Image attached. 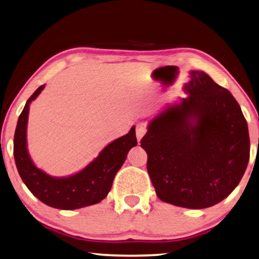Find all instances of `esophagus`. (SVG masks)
I'll list each match as a JSON object with an SVG mask.
<instances>
[{
	"instance_id": "34e87169",
	"label": "esophagus",
	"mask_w": 259,
	"mask_h": 259,
	"mask_svg": "<svg viewBox=\"0 0 259 259\" xmlns=\"http://www.w3.org/2000/svg\"><path fill=\"white\" fill-rule=\"evenodd\" d=\"M147 131H148L147 122H144V121L138 122L137 126H135V132H137L138 141H140V140H141L144 137V134L147 133Z\"/></svg>"
}]
</instances>
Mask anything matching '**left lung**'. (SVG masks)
I'll return each mask as SVG.
<instances>
[{"label":"left lung","instance_id":"obj_1","mask_svg":"<svg viewBox=\"0 0 259 259\" xmlns=\"http://www.w3.org/2000/svg\"><path fill=\"white\" fill-rule=\"evenodd\" d=\"M188 97L153 118L141 147L161 201L202 209L221 202L246 171L250 140L237 100L206 72L192 70Z\"/></svg>","mask_w":259,"mask_h":259}]
</instances>
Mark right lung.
<instances>
[{
	"label": "right lung",
	"mask_w": 259,
	"mask_h": 259,
	"mask_svg": "<svg viewBox=\"0 0 259 259\" xmlns=\"http://www.w3.org/2000/svg\"><path fill=\"white\" fill-rule=\"evenodd\" d=\"M43 89L44 85L39 86L27 100L17 122L13 155L18 173L29 191L50 207L72 210L95 205L108 196L113 179L124 164L127 153L133 147H137L135 127L133 126L124 137L108 144L83 170L68 178H52L33 164L27 151L26 131L29 103L38 97Z\"/></svg>",
	"instance_id": "obj_1"
}]
</instances>
